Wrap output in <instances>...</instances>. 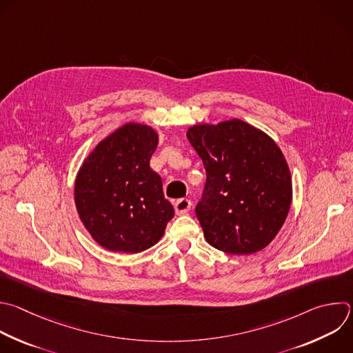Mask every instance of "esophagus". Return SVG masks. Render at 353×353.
Instances as JSON below:
<instances>
[{
  "instance_id": "obj_1",
  "label": "esophagus",
  "mask_w": 353,
  "mask_h": 353,
  "mask_svg": "<svg viewBox=\"0 0 353 353\" xmlns=\"http://www.w3.org/2000/svg\"><path fill=\"white\" fill-rule=\"evenodd\" d=\"M190 209H191V201L187 198H181L174 202V210L177 214H185Z\"/></svg>"
}]
</instances>
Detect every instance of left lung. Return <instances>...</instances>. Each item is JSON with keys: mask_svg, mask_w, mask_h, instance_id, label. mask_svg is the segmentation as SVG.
<instances>
[{"mask_svg": "<svg viewBox=\"0 0 353 353\" xmlns=\"http://www.w3.org/2000/svg\"><path fill=\"white\" fill-rule=\"evenodd\" d=\"M187 139L206 170L195 210L208 244L230 255L266 248L292 202L291 172L280 147L240 119L194 125Z\"/></svg>", "mask_w": 353, "mask_h": 353, "instance_id": "obj_1", "label": "left lung"}]
</instances>
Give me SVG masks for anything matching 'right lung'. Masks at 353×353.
<instances>
[{
	"mask_svg": "<svg viewBox=\"0 0 353 353\" xmlns=\"http://www.w3.org/2000/svg\"><path fill=\"white\" fill-rule=\"evenodd\" d=\"M158 132L143 123L117 128L83 161L74 205L92 240L110 252L139 254L159 243L174 216L150 161Z\"/></svg>",
	"mask_w": 353,
	"mask_h": 353,
	"instance_id": "right-lung-1",
	"label": "right lung"
}]
</instances>
